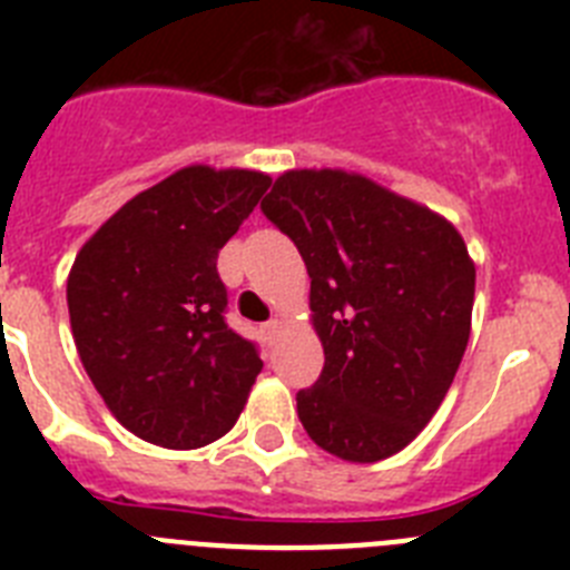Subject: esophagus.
<instances>
[{"mask_svg":"<svg viewBox=\"0 0 570 570\" xmlns=\"http://www.w3.org/2000/svg\"><path fill=\"white\" fill-rule=\"evenodd\" d=\"M279 334H282V322L279 320H271V322H265V325H262V340L268 342V345H274V342L279 340Z\"/></svg>","mask_w":570,"mask_h":570,"instance_id":"obj_1","label":"esophagus"}]
</instances>
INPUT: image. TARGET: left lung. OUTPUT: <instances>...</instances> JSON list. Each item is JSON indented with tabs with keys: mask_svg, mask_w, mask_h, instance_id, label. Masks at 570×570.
<instances>
[{
	"mask_svg": "<svg viewBox=\"0 0 570 570\" xmlns=\"http://www.w3.org/2000/svg\"><path fill=\"white\" fill-rule=\"evenodd\" d=\"M262 214L311 276L325 351L296 394L311 440L347 462L396 454L431 422L471 336L476 268L445 216L340 168L285 170Z\"/></svg>",
	"mask_w": 570,
	"mask_h": 570,
	"instance_id": "1",
	"label": "left lung"
}]
</instances>
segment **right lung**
Segmentation results:
<instances>
[{"mask_svg": "<svg viewBox=\"0 0 570 570\" xmlns=\"http://www.w3.org/2000/svg\"><path fill=\"white\" fill-rule=\"evenodd\" d=\"M268 188L262 170L188 165L128 199L73 259L79 360L139 440L194 451L239 420L262 360L225 325L216 256Z\"/></svg>", "mask_w": 570, "mask_h": 570, "instance_id": "obj_1", "label": "right lung"}]
</instances>
